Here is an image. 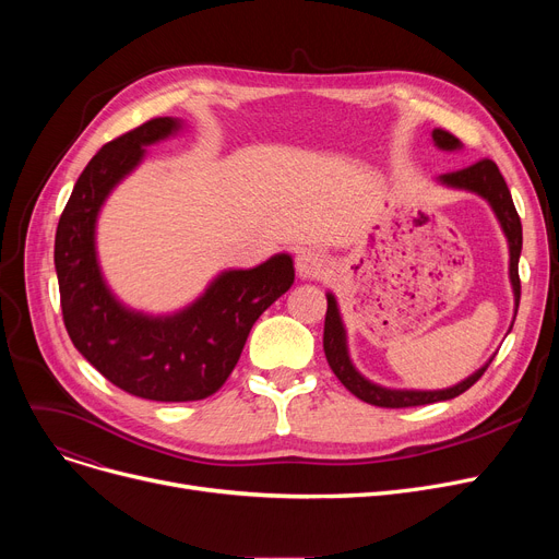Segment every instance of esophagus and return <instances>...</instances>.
I'll list each match as a JSON object with an SVG mask.
<instances>
[{"instance_id": "1", "label": "esophagus", "mask_w": 559, "mask_h": 559, "mask_svg": "<svg viewBox=\"0 0 559 559\" xmlns=\"http://www.w3.org/2000/svg\"><path fill=\"white\" fill-rule=\"evenodd\" d=\"M329 270V262L324 258V253H319L314 249H308V251H301L299 258H297V272L301 278H308V281H317L326 274Z\"/></svg>"}]
</instances>
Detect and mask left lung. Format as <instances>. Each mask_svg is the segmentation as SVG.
Returning a JSON list of instances; mask_svg holds the SVG:
<instances>
[{
	"label": "left lung",
	"mask_w": 559,
	"mask_h": 559,
	"mask_svg": "<svg viewBox=\"0 0 559 559\" xmlns=\"http://www.w3.org/2000/svg\"><path fill=\"white\" fill-rule=\"evenodd\" d=\"M432 138L437 142L439 150H457L460 140L444 131V129H435ZM439 181L451 186V188H462V190H472L480 197H485L491 209L501 222L508 242H510V278H512V287H514V297H516V306L521 299V278H519V255H521V245H523V233H521V219L519 213L514 209V201L510 194V188L503 179L501 169L489 158H483L474 165L455 169V171H447L439 176ZM329 299V310H326V321H324V354L326 360L333 369V373L340 378V383L350 392L356 394L360 401L378 405V407H415V405H428V403H437V401H449L460 396L462 392H466L472 385H476L480 376L487 371L489 360L483 369H478L474 376H468L462 383H457L455 388L449 390H435V392H415V390H388L369 383L367 378H362L356 367L350 365L348 360V350H346V337H344V326L342 319L337 312V304L333 299V295L326 297Z\"/></svg>",
	"instance_id": "left-lung-1"
}]
</instances>
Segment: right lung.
<instances>
[{"label": "right lung", "mask_w": 559, "mask_h": 559, "mask_svg": "<svg viewBox=\"0 0 559 559\" xmlns=\"http://www.w3.org/2000/svg\"><path fill=\"white\" fill-rule=\"evenodd\" d=\"M176 129L171 117H154L104 144L81 171L53 242L63 321L79 354L115 388L165 403L215 394L238 365L255 319L295 283L292 258L281 253L253 270L224 272L174 317L152 319L112 299L95 255L97 213L142 160V146Z\"/></svg>", "instance_id": "add662e5"}]
</instances>
